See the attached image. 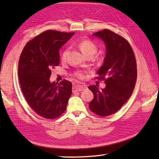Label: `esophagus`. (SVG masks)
I'll list each match as a JSON object with an SVG mask.
<instances>
[{
	"instance_id": "esophagus-1",
	"label": "esophagus",
	"mask_w": 159,
	"mask_h": 159,
	"mask_svg": "<svg viewBox=\"0 0 159 159\" xmlns=\"http://www.w3.org/2000/svg\"><path fill=\"white\" fill-rule=\"evenodd\" d=\"M85 88V85H80V84L74 83L73 85V92H80V91H83Z\"/></svg>"
}]
</instances>
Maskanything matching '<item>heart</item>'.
Listing matches in <instances>:
<instances>
[{"instance_id":"obj_1","label":"heart","mask_w":159,"mask_h":159,"mask_svg":"<svg viewBox=\"0 0 159 159\" xmlns=\"http://www.w3.org/2000/svg\"><path fill=\"white\" fill-rule=\"evenodd\" d=\"M78 47L87 57H92L93 55H95L98 50V46L96 43L90 39L81 40L78 43ZM67 53V49H65L61 55V59L63 61L66 59ZM74 75L80 79H83L85 78L84 74L81 72H76L74 73Z\"/></svg>"}]
</instances>
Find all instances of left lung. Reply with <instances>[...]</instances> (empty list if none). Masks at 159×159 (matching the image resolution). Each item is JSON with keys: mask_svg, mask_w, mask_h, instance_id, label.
I'll use <instances>...</instances> for the list:
<instances>
[{"mask_svg": "<svg viewBox=\"0 0 159 159\" xmlns=\"http://www.w3.org/2000/svg\"><path fill=\"white\" fill-rule=\"evenodd\" d=\"M93 35L102 39L106 44L103 65L95 77L104 80L106 87L101 90L96 85L88 87L94 96L89 107L98 116L107 117L117 112L133 93L137 81V62L130 44L123 37L109 29Z\"/></svg>", "mask_w": 159, "mask_h": 159, "instance_id": "left-lung-1", "label": "left lung"}]
</instances>
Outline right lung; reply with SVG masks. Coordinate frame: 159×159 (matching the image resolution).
<instances>
[{
	"mask_svg": "<svg viewBox=\"0 0 159 159\" xmlns=\"http://www.w3.org/2000/svg\"><path fill=\"white\" fill-rule=\"evenodd\" d=\"M74 34L47 30L27 42L20 57L22 92L31 109L46 119L61 116L72 95L70 81L50 83V76L51 69L59 64V49Z\"/></svg>",
	"mask_w": 159,
	"mask_h": 159,
	"instance_id": "1",
	"label": "right lung"
}]
</instances>
